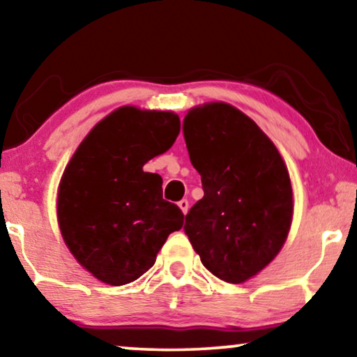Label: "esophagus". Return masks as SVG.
Returning <instances> with one entry per match:
<instances>
[{"label":"esophagus","instance_id":"34e87169","mask_svg":"<svg viewBox=\"0 0 357 357\" xmlns=\"http://www.w3.org/2000/svg\"><path fill=\"white\" fill-rule=\"evenodd\" d=\"M178 206H180V209H182V213H183V214H187L188 208H190V202H188V199H180V202H178Z\"/></svg>","mask_w":357,"mask_h":357}]
</instances>
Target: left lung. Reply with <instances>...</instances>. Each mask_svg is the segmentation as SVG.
<instances>
[{"mask_svg":"<svg viewBox=\"0 0 357 357\" xmlns=\"http://www.w3.org/2000/svg\"><path fill=\"white\" fill-rule=\"evenodd\" d=\"M183 136L204 192L183 231L208 271L238 284L261 271L286 241L289 174L270 138L229 104L190 110Z\"/></svg>","mask_w":357,"mask_h":357,"instance_id":"1","label":"left lung"}]
</instances>
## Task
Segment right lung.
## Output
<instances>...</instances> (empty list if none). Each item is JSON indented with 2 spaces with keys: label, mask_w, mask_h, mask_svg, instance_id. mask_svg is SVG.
I'll use <instances>...</instances> for the list:
<instances>
[{
  "label": "right lung",
  "mask_w": 357,
  "mask_h": 357,
  "mask_svg": "<svg viewBox=\"0 0 357 357\" xmlns=\"http://www.w3.org/2000/svg\"><path fill=\"white\" fill-rule=\"evenodd\" d=\"M178 131L172 112L120 107L92 128L68 164L58 190L61 236L102 282L138 280L169 234L182 229V209L162 198L160 175L143 170Z\"/></svg>",
  "instance_id": "1"
}]
</instances>
